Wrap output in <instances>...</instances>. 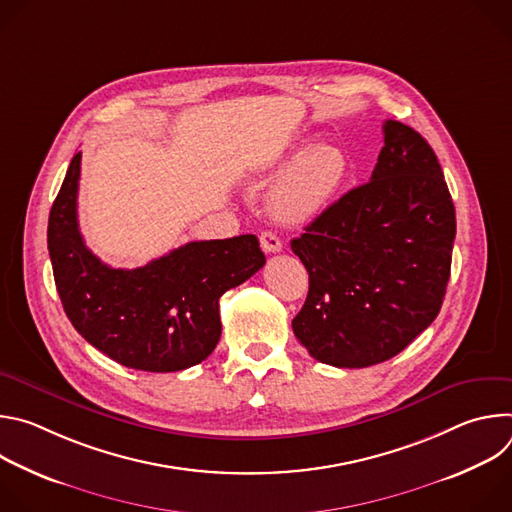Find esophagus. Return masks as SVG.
I'll return each instance as SVG.
<instances>
[{"label": "esophagus", "instance_id": "esophagus-1", "mask_svg": "<svg viewBox=\"0 0 512 512\" xmlns=\"http://www.w3.org/2000/svg\"><path fill=\"white\" fill-rule=\"evenodd\" d=\"M259 241H261V249H263L265 253H279L281 247H283L281 241H279V237H277L275 233H271V231L261 233Z\"/></svg>", "mask_w": 512, "mask_h": 512}]
</instances>
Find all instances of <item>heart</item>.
Listing matches in <instances>:
<instances>
[{"label": "heart", "instance_id": "heart-1", "mask_svg": "<svg viewBox=\"0 0 512 512\" xmlns=\"http://www.w3.org/2000/svg\"><path fill=\"white\" fill-rule=\"evenodd\" d=\"M289 161L292 164L269 192V206L281 223H306L338 194L348 176V162L328 143H318L306 152H302V145H296L281 164H273V170H281Z\"/></svg>", "mask_w": 512, "mask_h": 512}]
</instances>
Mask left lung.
Listing matches in <instances>:
<instances>
[{"label": "left lung", "instance_id": "8db88e82", "mask_svg": "<svg viewBox=\"0 0 512 512\" xmlns=\"http://www.w3.org/2000/svg\"><path fill=\"white\" fill-rule=\"evenodd\" d=\"M371 182L330 204L291 241L310 289L291 322L338 369L399 354L442 310L456 239L454 202L431 145L387 119Z\"/></svg>", "mask_w": 512, "mask_h": 512}]
</instances>
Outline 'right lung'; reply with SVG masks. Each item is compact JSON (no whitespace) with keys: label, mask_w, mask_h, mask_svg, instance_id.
Segmentation results:
<instances>
[{"label":"right lung","mask_w":512,"mask_h":512,"mask_svg":"<svg viewBox=\"0 0 512 512\" xmlns=\"http://www.w3.org/2000/svg\"><path fill=\"white\" fill-rule=\"evenodd\" d=\"M70 160L48 216V251L62 308L77 332L123 367L174 373L202 362L221 338L218 300L265 265L255 235L192 241L135 269H113L85 245Z\"/></svg>","instance_id":"right-lung-1"}]
</instances>
